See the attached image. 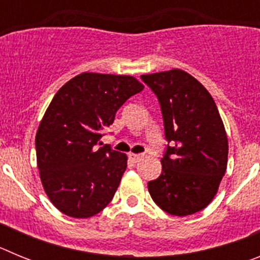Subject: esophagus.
I'll list each match as a JSON object with an SVG mask.
<instances>
[{"instance_id": "1", "label": "esophagus", "mask_w": 260, "mask_h": 260, "mask_svg": "<svg viewBox=\"0 0 260 260\" xmlns=\"http://www.w3.org/2000/svg\"><path fill=\"white\" fill-rule=\"evenodd\" d=\"M128 157H130V160H132L133 162H138L139 160H142L143 156H142L141 153H128Z\"/></svg>"}]
</instances>
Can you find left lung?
I'll return each mask as SVG.
<instances>
[{
    "label": "left lung",
    "mask_w": 260,
    "mask_h": 260,
    "mask_svg": "<svg viewBox=\"0 0 260 260\" xmlns=\"http://www.w3.org/2000/svg\"><path fill=\"white\" fill-rule=\"evenodd\" d=\"M141 78L157 96L171 144L161 157V174L148 182L151 198L171 215L199 212L215 198L228 164L217 107L203 84L180 69Z\"/></svg>",
    "instance_id": "8db88e82"
}]
</instances>
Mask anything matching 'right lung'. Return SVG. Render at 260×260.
<instances>
[{"label": "right lung", "instance_id": "obj_1", "mask_svg": "<svg viewBox=\"0 0 260 260\" xmlns=\"http://www.w3.org/2000/svg\"><path fill=\"white\" fill-rule=\"evenodd\" d=\"M143 88L130 75L82 73L52 99L36 133V160L45 194L62 213L86 219L113 199L127 156L96 146L121 105Z\"/></svg>", "mask_w": 260, "mask_h": 260}]
</instances>
